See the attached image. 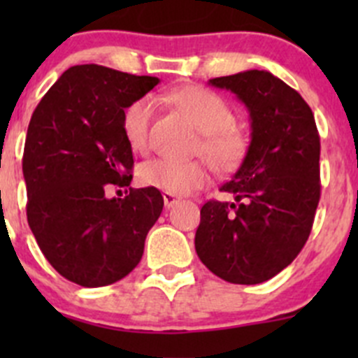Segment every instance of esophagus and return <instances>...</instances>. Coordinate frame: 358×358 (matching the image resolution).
I'll return each instance as SVG.
<instances>
[{"instance_id": "34e87169", "label": "esophagus", "mask_w": 358, "mask_h": 358, "mask_svg": "<svg viewBox=\"0 0 358 358\" xmlns=\"http://www.w3.org/2000/svg\"><path fill=\"white\" fill-rule=\"evenodd\" d=\"M162 197H164V206L168 209L173 208V206L178 204L180 202V197L175 196V194H171V192H162Z\"/></svg>"}]
</instances>
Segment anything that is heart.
<instances>
[{
    "label": "heart",
    "instance_id": "1",
    "mask_svg": "<svg viewBox=\"0 0 358 358\" xmlns=\"http://www.w3.org/2000/svg\"><path fill=\"white\" fill-rule=\"evenodd\" d=\"M168 99L189 115L202 133L199 150L216 171H232L241 164L248 152V138L234 126L236 112L223 96L202 86H187L169 93ZM156 107L154 96L143 95L129 103L122 114L124 136L135 152L147 149ZM136 176L143 187L182 196L208 182V169L201 161L154 157L138 166Z\"/></svg>",
    "mask_w": 358,
    "mask_h": 358
}]
</instances>
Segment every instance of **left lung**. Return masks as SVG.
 Segmentation results:
<instances>
[{"mask_svg":"<svg viewBox=\"0 0 358 358\" xmlns=\"http://www.w3.org/2000/svg\"><path fill=\"white\" fill-rule=\"evenodd\" d=\"M246 106L251 142L222 185L232 201H208L196 232L197 256L232 284H259L291 265L305 246L320 199V138L313 112L268 71L209 79Z\"/></svg>","mask_w":358,"mask_h":358,"instance_id":"1","label":"left lung"}]
</instances>
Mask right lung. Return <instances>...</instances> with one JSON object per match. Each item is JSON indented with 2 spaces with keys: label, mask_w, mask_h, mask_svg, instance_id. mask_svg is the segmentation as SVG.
<instances>
[{
  "label": "right lung",
  "mask_w": 358,
  "mask_h": 358,
  "mask_svg": "<svg viewBox=\"0 0 358 358\" xmlns=\"http://www.w3.org/2000/svg\"><path fill=\"white\" fill-rule=\"evenodd\" d=\"M157 83L95 64L74 66L32 112L22 159L29 227L50 265L83 287L128 275L161 216L164 201L152 187H130L124 200L105 196L110 186L131 183L122 114Z\"/></svg>",
  "instance_id": "obj_1"
}]
</instances>
